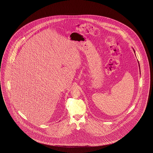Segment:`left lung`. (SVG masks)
<instances>
[{
  "instance_id": "1",
  "label": "left lung",
  "mask_w": 153,
  "mask_h": 153,
  "mask_svg": "<svg viewBox=\"0 0 153 153\" xmlns=\"http://www.w3.org/2000/svg\"><path fill=\"white\" fill-rule=\"evenodd\" d=\"M133 50H134V49H133ZM134 52H135V51H134ZM138 64H139V70H140V65H139V62H138Z\"/></svg>"
}]
</instances>
